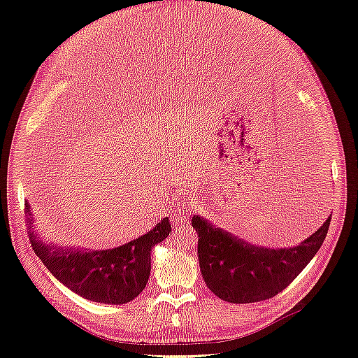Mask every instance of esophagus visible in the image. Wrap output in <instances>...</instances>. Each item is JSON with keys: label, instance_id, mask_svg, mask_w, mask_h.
I'll use <instances>...</instances> for the list:
<instances>
[{"label": "esophagus", "instance_id": "obj_1", "mask_svg": "<svg viewBox=\"0 0 358 358\" xmlns=\"http://www.w3.org/2000/svg\"><path fill=\"white\" fill-rule=\"evenodd\" d=\"M189 215H191L189 206L188 204L183 206V208H180L179 210H176L175 213H173V216H171L173 225H180L182 222H185L189 218Z\"/></svg>", "mask_w": 358, "mask_h": 358}]
</instances>
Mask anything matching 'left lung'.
Here are the masks:
<instances>
[{
    "label": "left lung",
    "instance_id": "1",
    "mask_svg": "<svg viewBox=\"0 0 358 358\" xmlns=\"http://www.w3.org/2000/svg\"><path fill=\"white\" fill-rule=\"evenodd\" d=\"M331 215L320 229L289 248L249 243L200 215H192L199 234V263L206 285L229 303L267 300L285 289L315 257L326 239Z\"/></svg>",
    "mask_w": 358,
    "mask_h": 358
}]
</instances>
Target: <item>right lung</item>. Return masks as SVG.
Listing matches in <instances>:
<instances>
[{
    "label": "right lung",
    "instance_id": "right-lung-1",
    "mask_svg": "<svg viewBox=\"0 0 358 358\" xmlns=\"http://www.w3.org/2000/svg\"><path fill=\"white\" fill-rule=\"evenodd\" d=\"M29 242L37 257L62 285L76 294L104 305L134 300L148 284L150 251L171 231L169 216L137 239L112 249H88L43 239L27 201Z\"/></svg>",
    "mask_w": 358,
    "mask_h": 358
}]
</instances>
